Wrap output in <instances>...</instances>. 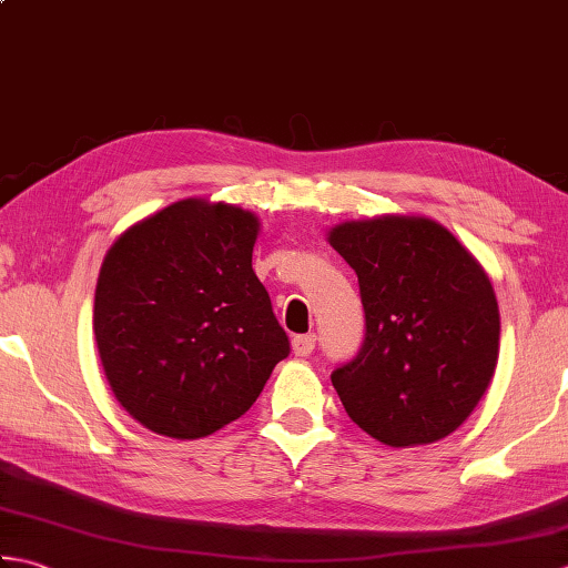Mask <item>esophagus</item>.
Wrapping results in <instances>:
<instances>
[{
	"mask_svg": "<svg viewBox=\"0 0 568 568\" xmlns=\"http://www.w3.org/2000/svg\"><path fill=\"white\" fill-rule=\"evenodd\" d=\"M315 334H300L293 339V354L295 356H310L312 352H315Z\"/></svg>",
	"mask_w": 568,
	"mask_h": 568,
	"instance_id": "esophagus-1",
	"label": "esophagus"
}]
</instances>
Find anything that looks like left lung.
<instances>
[{"mask_svg":"<svg viewBox=\"0 0 568 568\" xmlns=\"http://www.w3.org/2000/svg\"><path fill=\"white\" fill-rule=\"evenodd\" d=\"M358 275L366 339L332 373L356 425L388 446L434 444L486 395L500 354L490 277L429 216L378 214L329 229Z\"/></svg>","mask_w":568,"mask_h":568,"instance_id":"obj_1","label":"left lung"}]
</instances>
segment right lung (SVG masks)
I'll list each match as a JSON object with an SVG mask.
<instances>
[{"instance_id": "1", "label": "right lung", "mask_w": 568, "mask_h": 568, "mask_svg": "<svg viewBox=\"0 0 568 568\" xmlns=\"http://www.w3.org/2000/svg\"><path fill=\"white\" fill-rule=\"evenodd\" d=\"M258 216L187 197L119 234L94 291V342L126 413L171 439H200L256 403L291 354L251 268Z\"/></svg>"}]
</instances>
